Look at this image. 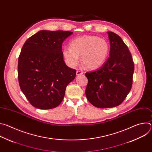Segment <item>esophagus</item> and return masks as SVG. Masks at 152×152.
I'll use <instances>...</instances> for the list:
<instances>
[{
  "label": "esophagus",
  "mask_w": 152,
  "mask_h": 152,
  "mask_svg": "<svg viewBox=\"0 0 152 152\" xmlns=\"http://www.w3.org/2000/svg\"><path fill=\"white\" fill-rule=\"evenodd\" d=\"M83 73V72L82 71V70H77L76 72V75L78 76V75H82Z\"/></svg>",
  "instance_id": "esophagus-1"
}]
</instances>
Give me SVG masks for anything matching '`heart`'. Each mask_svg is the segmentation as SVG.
Instances as JSON below:
<instances>
[{
	"label": "heart",
	"instance_id": "b5f03b06",
	"mask_svg": "<svg viewBox=\"0 0 152 152\" xmlns=\"http://www.w3.org/2000/svg\"><path fill=\"white\" fill-rule=\"evenodd\" d=\"M70 47L62 50L63 56L70 67L78 64L80 56L84 66L89 69H96L102 66L110 52L108 42L94 35L76 37L70 42Z\"/></svg>",
	"mask_w": 152,
	"mask_h": 152
}]
</instances>
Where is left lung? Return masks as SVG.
<instances>
[{"mask_svg":"<svg viewBox=\"0 0 152 152\" xmlns=\"http://www.w3.org/2000/svg\"><path fill=\"white\" fill-rule=\"evenodd\" d=\"M110 55L99 69L86 72V97L93 106L109 108L121 104L132 86L134 63L131 52L117 34L108 32Z\"/></svg>","mask_w":152,"mask_h":152,"instance_id":"obj_1","label":"left lung"}]
</instances>
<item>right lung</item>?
<instances>
[{
  "mask_svg": "<svg viewBox=\"0 0 152 152\" xmlns=\"http://www.w3.org/2000/svg\"><path fill=\"white\" fill-rule=\"evenodd\" d=\"M70 31H40L29 38L18 61L20 89L29 103L42 110L52 109L62 101L67 86L76 71L65 64L62 52Z\"/></svg>",
  "mask_w": 152,
  "mask_h": 152,
  "instance_id": "right-lung-1",
  "label": "right lung"
}]
</instances>
